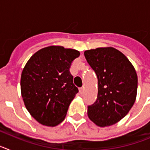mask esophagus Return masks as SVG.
I'll use <instances>...</instances> for the list:
<instances>
[{"instance_id":"obj_1","label":"esophagus","mask_w":150,"mask_h":150,"mask_svg":"<svg viewBox=\"0 0 150 150\" xmlns=\"http://www.w3.org/2000/svg\"><path fill=\"white\" fill-rule=\"evenodd\" d=\"M79 93L83 94V91H84V88H83V87H81V88H79Z\"/></svg>"}]
</instances>
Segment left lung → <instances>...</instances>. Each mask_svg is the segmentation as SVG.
I'll list each match as a JSON object with an SVG mask.
<instances>
[{
  "label": "left lung",
  "instance_id": "left-lung-1",
  "mask_svg": "<svg viewBox=\"0 0 150 150\" xmlns=\"http://www.w3.org/2000/svg\"><path fill=\"white\" fill-rule=\"evenodd\" d=\"M86 59L98 77V98L88 106L90 120L99 127L116 124L134 104L137 75L122 52L113 47H100L84 52Z\"/></svg>",
  "mask_w": 150,
  "mask_h": 150
}]
</instances>
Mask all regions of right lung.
<instances>
[{
	"instance_id": "1",
	"label": "right lung",
	"mask_w": 150,
	"mask_h": 150,
	"mask_svg": "<svg viewBox=\"0 0 150 150\" xmlns=\"http://www.w3.org/2000/svg\"><path fill=\"white\" fill-rule=\"evenodd\" d=\"M79 52L61 46L38 50L30 57L21 76V93L26 109L41 125L54 127L65 118L78 92L70 73Z\"/></svg>"
}]
</instances>
